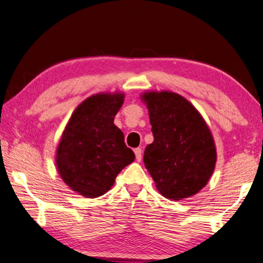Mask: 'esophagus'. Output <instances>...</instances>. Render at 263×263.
<instances>
[{"label": "esophagus", "instance_id": "34e87169", "mask_svg": "<svg viewBox=\"0 0 263 263\" xmlns=\"http://www.w3.org/2000/svg\"><path fill=\"white\" fill-rule=\"evenodd\" d=\"M134 153H135L136 160H138V161H141V158H142V151H141V148H135Z\"/></svg>", "mask_w": 263, "mask_h": 263}]
</instances>
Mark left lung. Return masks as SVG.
Wrapping results in <instances>:
<instances>
[{"mask_svg":"<svg viewBox=\"0 0 263 263\" xmlns=\"http://www.w3.org/2000/svg\"><path fill=\"white\" fill-rule=\"evenodd\" d=\"M154 141L144 149L143 162L168 199L180 200L208 184L216 165L210 129L187 100L161 91L143 95Z\"/></svg>","mask_w":263,"mask_h":263,"instance_id":"obj_1","label":"left lung"}]
</instances>
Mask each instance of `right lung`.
Segmentation results:
<instances>
[{"mask_svg":"<svg viewBox=\"0 0 263 263\" xmlns=\"http://www.w3.org/2000/svg\"><path fill=\"white\" fill-rule=\"evenodd\" d=\"M122 93H98L72 114L57 151V168L73 191L97 198L115 182L135 154L124 143L114 117L123 104Z\"/></svg>","mask_w":263,"mask_h":263,"instance_id":"add662e5","label":"right lung"}]
</instances>
